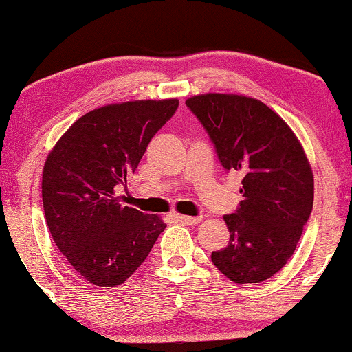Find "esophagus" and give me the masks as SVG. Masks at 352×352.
Returning <instances> with one entry per match:
<instances>
[{"label": "esophagus", "mask_w": 352, "mask_h": 352, "mask_svg": "<svg viewBox=\"0 0 352 352\" xmlns=\"http://www.w3.org/2000/svg\"><path fill=\"white\" fill-rule=\"evenodd\" d=\"M179 219H181L184 224L197 226V224L201 223V219H204V218H201V216H184V214H181Z\"/></svg>", "instance_id": "34e87169"}]
</instances>
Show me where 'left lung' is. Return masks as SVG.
Listing matches in <instances>:
<instances>
[{
  "label": "left lung",
  "instance_id": "left-lung-1",
  "mask_svg": "<svg viewBox=\"0 0 352 352\" xmlns=\"http://www.w3.org/2000/svg\"><path fill=\"white\" fill-rule=\"evenodd\" d=\"M214 144L221 165L239 171V210L226 214L230 239L211 261L235 283H258L285 266L314 201V176L292 128L261 100L208 93L186 100Z\"/></svg>",
  "mask_w": 352,
  "mask_h": 352
}]
</instances>
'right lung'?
Wrapping results in <instances>:
<instances>
[{"label": "right lung", "mask_w": 352, "mask_h": 352, "mask_svg": "<svg viewBox=\"0 0 352 352\" xmlns=\"http://www.w3.org/2000/svg\"><path fill=\"white\" fill-rule=\"evenodd\" d=\"M177 105V99H148L91 110L46 158V224L70 266L93 285L117 287L131 277L166 228L160 216L124 206L115 190Z\"/></svg>", "instance_id": "1"}]
</instances>
